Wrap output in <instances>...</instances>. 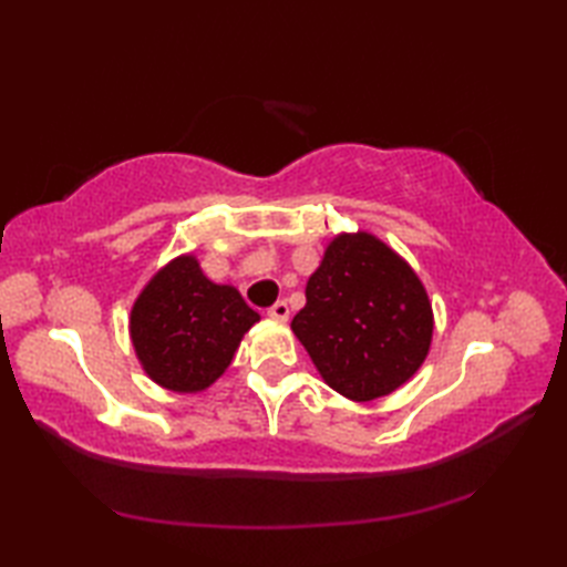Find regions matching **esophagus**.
I'll return each mask as SVG.
<instances>
[{"label":"esophagus","instance_id":"esophagus-1","mask_svg":"<svg viewBox=\"0 0 567 567\" xmlns=\"http://www.w3.org/2000/svg\"><path fill=\"white\" fill-rule=\"evenodd\" d=\"M270 319L275 321H287L290 319V307H287V302H275L270 309H268Z\"/></svg>","mask_w":567,"mask_h":567}]
</instances>
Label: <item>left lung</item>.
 <instances>
[{
  "label": "left lung",
  "mask_w": 567,
  "mask_h": 567,
  "mask_svg": "<svg viewBox=\"0 0 567 567\" xmlns=\"http://www.w3.org/2000/svg\"><path fill=\"white\" fill-rule=\"evenodd\" d=\"M292 331L331 390L372 402L400 390L426 360L433 309L400 252L368 231L339 234L307 280Z\"/></svg>",
  "instance_id": "obj_1"
}]
</instances>
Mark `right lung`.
Segmentation results:
<instances>
[{"mask_svg":"<svg viewBox=\"0 0 567 567\" xmlns=\"http://www.w3.org/2000/svg\"><path fill=\"white\" fill-rule=\"evenodd\" d=\"M260 321L234 285H216L185 252L155 272L128 317L143 372L161 388L197 394L219 380L252 323Z\"/></svg>","mask_w":567,"mask_h":567,"instance_id":"right-lung-1","label":"right lung"}]
</instances>
